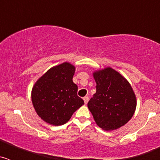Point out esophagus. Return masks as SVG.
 I'll return each instance as SVG.
<instances>
[{"mask_svg":"<svg viewBox=\"0 0 160 160\" xmlns=\"http://www.w3.org/2000/svg\"><path fill=\"white\" fill-rule=\"evenodd\" d=\"M83 100H84L85 104H87V102H88V101H89V97H88V96H86V97L83 98Z\"/></svg>","mask_w":160,"mask_h":160,"instance_id":"obj_1","label":"esophagus"}]
</instances>
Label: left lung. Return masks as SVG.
<instances>
[{
  "instance_id": "left-lung-1",
  "label": "left lung",
  "mask_w": 160,
  "mask_h": 160,
  "mask_svg": "<svg viewBox=\"0 0 160 160\" xmlns=\"http://www.w3.org/2000/svg\"><path fill=\"white\" fill-rule=\"evenodd\" d=\"M94 78L96 93L87 106L96 123L107 131L121 128L131 119L136 107L131 85L110 67L94 73Z\"/></svg>"
}]
</instances>
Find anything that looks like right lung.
<instances>
[{
	"label": "right lung",
	"mask_w": 160,
	"mask_h": 160,
	"mask_svg": "<svg viewBox=\"0 0 160 160\" xmlns=\"http://www.w3.org/2000/svg\"><path fill=\"white\" fill-rule=\"evenodd\" d=\"M75 68L68 62L54 66L38 79L32 90L35 111L44 121L63 125L84 104L73 82Z\"/></svg>",
	"instance_id": "obj_1"
}]
</instances>
